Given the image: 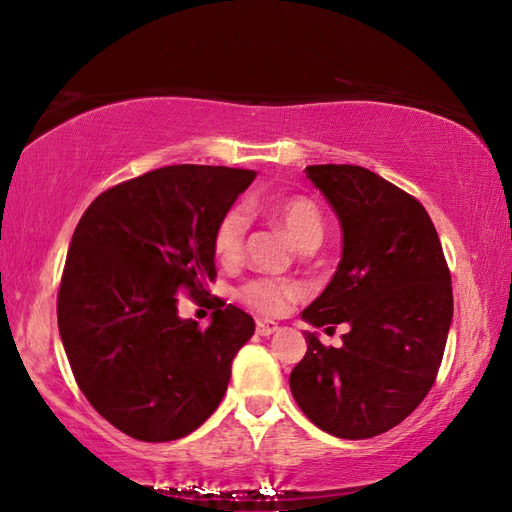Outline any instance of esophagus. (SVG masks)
I'll list each match as a JSON object with an SVG mask.
<instances>
[{"instance_id": "34e87169", "label": "esophagus", "mask_w": 512, "mask_h": 512, "mask_svg": "<svg viewBox=\"0 0 512 512\" xmlns=\"http://www.w3.org/2000/svg\"><path fill=\"white\" fill-rule=\"evenodd\" d=\"M277 330H279V325L275 321H268V319H259L257 321V334L270 336V334H275Z\"/></svg>"}]
</instances>
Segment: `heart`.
Here are the masks:
<instances>
[{
  "label": "heart",
  "mask_w": 512,
  "mask_h": 512,
  "mask_svg": "<svg viewBox=\"0 0 512 512\" xmlns=\"http://www.w3.org/2000/svg\"><path fill=\"white\" fill-rule=\"evenodd\" d=\"M266 217L277 224L299 248H317L323 237V215L317 202L306 195H290L270 202L264 209ZM246 215L242 209H231L222 215L213 233V250L222 264H237L244 250ZM306 288L288 279H250L239 288V301L259 314H281L290 303L303 299Z\"/></svg>",
  "instance_id": "heart-1"
}]
</instances>
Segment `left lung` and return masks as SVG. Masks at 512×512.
I'll return each instance as SVG.
<instances>
[{"label":"left lung","mask_w":512,"mask_h":512,"mask_svg":"<svg viewBox=\"0 0 512 512\" xmlns=\"http://www.w3.org/2000/svg\"><path fill=\"white\" fill-rule=\"evenodd\" d=\"M306 176L343 231L332 281L301 319L347 323L341 347L306 332L290 391L325 433L363 440L405 420L438 376L453 319L447 259L424 206L356 165H310Z\"/></svg>","instance_id":"1"}]
</instances>
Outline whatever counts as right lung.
Returning <instances> with one entry per match:
<instances>
[{"label":"right lung","mask_w":512,"mask_h":512,"mask_svg":"<svg viewBox=\"0 0 512 512\" xmlns=\"http://www.w3.org/2000/svg\"><path fill=\"white\" fill-rule=\"evenodd\" d=\"M255 176L206 165L154 169L103 191L74 228L59 334L76 385L127 436L184 438L226 394L255 321L217 299L202 330L178 317V292L209 295L215 226Z\"/></svg>","instance_id":"add662e5"}]
</instances>
